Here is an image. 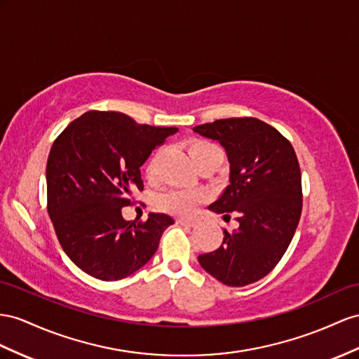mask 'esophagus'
<instances>
[{
  "label": "esophagus",
  "mask_w": 359,
  "mask_h": 359,
  "mask_svg": "<svg viewBox=\"0 0 359 359\" xmlns=\"http://www.w3.org/2000/svg\"><path fill=\"white\" fill-rule=\"evenodd\" d=\"M176 223L183 227H196L197 226V222H194V219H177Z\"/></svg>",
  "instance_id": "obj_1"
}]
</instances>
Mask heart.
<instances>
[{"instance_id": "obj_1", "label": "heart", "mask_w": 359, "mask_h": 359, "mask_svg": "<svg viewBox=\"0 0 359 359\" xmlns=\"http://www.w3.org/2000/svg\"><path fill=\"white\" fill-rule=\"evenodd\" d=\"M189 154L192 161H200L205 158H214L218 156L222 158V150L212 142L198 141L189 147ZM203 198L201 192L194 189H182V188H172L162 192L159 196V205L163 210H167L170 214L187 217L194 212L197 205Z\"/></svg>"}]
</instances>
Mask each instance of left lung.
I'll use <instances>...</instances> for the list:
<instances>
[{
    "label": "left lung",
    "instance_id": "left-lung-1",
    "mask_svg": "<svg viewBox=\"0 0 359 359\" xmlns=\"http://www.w3.org/2000/svg\"><path fill=\"white\" fill-rule=\"evenodd\" d=\"M194 132L219 142L229 161V185L208 209L235 212L240 223L198 262L227 287H245L278 265L296 232L302 214L297 156L288 140L256 118L217 119Z\"/></svg>",
    "mask_w": 359,
    "mask_h": 359
}]
</instances>
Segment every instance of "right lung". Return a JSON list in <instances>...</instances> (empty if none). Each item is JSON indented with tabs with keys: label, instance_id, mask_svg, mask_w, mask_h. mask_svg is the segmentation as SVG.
Wrapping results in <instances>:
<instances>
[{
	"label": "right lung",
	"instance_id": "1",
	"mask_svg": "<svg viewBox=\"0 0 359 359\" xmlns=\"http://www.w3.org/2000/svg\"><path fill=\"white\" fill-rule=\"evenodd\" d=\"M177 127L137 124L121 112L89 110L54 141L47 163L48 214L63 252L100 280L133 274L158 250L174 219L149 214L123 218L133 191H142L141 167Z\"/></svg>",
	"mask_w": 359,
	"mask_h": 359
}]
</instances>
